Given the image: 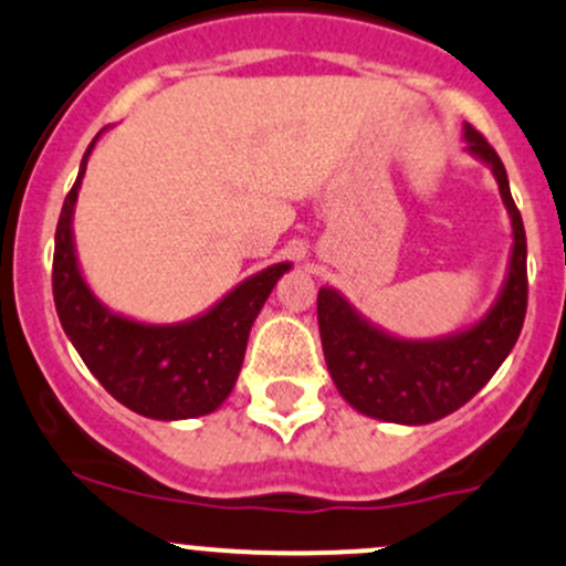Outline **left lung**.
<instances>
[{
  "label": "left lung",
  "mask_w": 566,
  "mask_h": 566,
  "mask_svg": "<svg viewBox=\"0 0 566 566\" xmlns=\"http://www.w3.org/2000/svg\"><path fill=\"white\" fill-rule=\"evenodd\" d=\"M467 154L491 169L513 227L507 275L494 305L464 329L431 339H405L380 329L339 294L318 291V329L339 397L361 416L423 427L451 416L491 380L513 350L526 315V232L510 197L507 172L480 132L464 124Z\"/></svg>",
  "instance_id": "1"
}]
</instances>
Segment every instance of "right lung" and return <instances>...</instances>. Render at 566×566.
I'll use <instances>...</instances> for the list:
<instances>
[{"label": "right lung", "mask_w": 566, "mask_h": 566, "mask_svg": "<svg viewBox=\"0 0 566 566\" xmlns=\"http://www.w3.org/2000/svg\"><path fill=\"white\" fill-rule=\"evenodd\" d=\"M102 132L88 145L59 216L53 253V302L59 321L91 375L124 407L156 421L208 416L232 394L253 321L275 283L291 270V261L245 277L205 313L178 324H145L115 313L99 302L83 277L72 232L77 191Z\"/></svg>", "instance_id": "obj_1"}]
</instances>
